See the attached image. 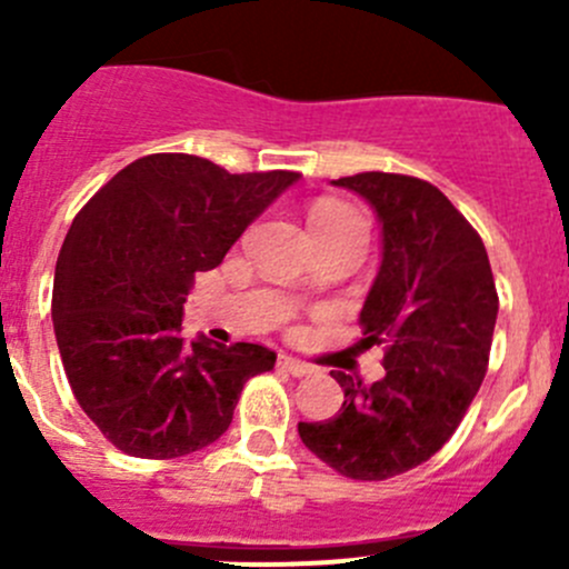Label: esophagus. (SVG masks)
I'll use <instances>...</instances> for the list:
<instances>
[{"mask_svg":"<svg viewBox=\"0 0 569 569\" xmlns=\"http://www.w3.org/2000/svg\"><path fill=\"white\" fill-rule=\"evenodd\" d=\"M278 366H280V369H283V371H289L291 377H311V375H313V366L302 363V360L291 358V355H280Z\"/></svg>","mask_w":569,"mask_h":569,"instance_id":"obj_1","label":"esophagus"}]
</instances>
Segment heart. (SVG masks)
Segmentation results:
<instances>
[{
	"instance_id": "1",
	"label": "heart",
	"mask_w": 569,
	"mask_h": 569,
	"mask_svg": "<svg viewBox=\"0 0 569 569\" xmlns=\"http://www.w3.org/2000/svg\"><path fill=\"white\" fill-rule=\"evenodd\" d=\"M338 220H360L358 211L349 209L343 203H319L311 211V226L313 222H338Z\"/></svg>"
}]
</instances>
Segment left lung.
Returning <instances> with one entry per match:
<instances>
[{
    "label": "left lung",
    "instance_id": "8db88e82",
    "mask_svg": "<svg viewBox=\"0 0 569 569\" xmlns=\"http://www.w3.org/2000/svg\"><path fill=\"white\" fill-rule=\"evenodd\" d=\"M380 222L382 258L360 311V347H386V377L330 371L343 405L300 421V438L341 476L382 481L443 449L485 380L498 295L479 233L429 181L358 173L332 181Z\"/></svg>",
    "mask_w": 569,
    "mask_h": 569
}]
</instances>
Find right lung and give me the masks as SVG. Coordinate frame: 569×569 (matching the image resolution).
Instances as JSON below:
<instances>
[{"label":"right lung","mask_w":569,"mask_h":569,"mask_svg":"<svg viewBox=\"0 0 569 569\" xmlns=\"http://www.w3.org/2000/svg\"><path fill=\"white\" fill-rule=\"evenodd\" d=\"M300 173H228L189 153H151L112 176L71 222L54 269L57 347L90 421L120 451L173 460L231 427L261 343L187 341L194 274L222 263L244 228Z\"/></svg>","instance_id":"right-lung-1"}]
</instances>
